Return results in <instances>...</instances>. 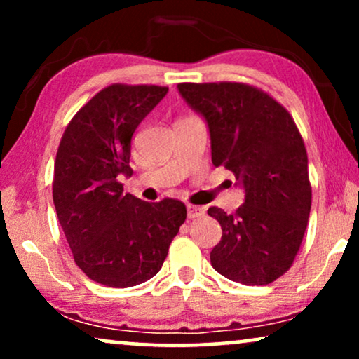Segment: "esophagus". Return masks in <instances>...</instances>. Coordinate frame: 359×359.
Masks as SVG:
<instances>
[{
	"label": "esophagus",
	"instance_id": "34e87169",
	"mask_svg": "<svg viewBox=\"0 0 359 359\" xmlns=\"http://www.w3.org/2000/svg\"><path fill=\"white\" fill-rule=\"evenodd\" d=\"M205 214V209L204 208H199V205H188V219H198V217H203Z\"/></svg>",
	"mask_w": 359,
	"mask_h": 359
}]
</instances>
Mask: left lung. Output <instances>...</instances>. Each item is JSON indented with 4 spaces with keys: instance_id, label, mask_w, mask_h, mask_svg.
<instances>
[{
    "instance_id": "left-lung-1",
    "label": "left lung",
    "mask_w": 359,
    "mask_h": 359,
    "mask_svg": "<svg viewBox=\"0 0 359 359\" xmlns=\"http://www.w3.org/2000/svg\"><path fill=\"white\" fill-rule=\"evenodd\" d=\"M180 95L208 122L212 163L245 189L235 214L209 208L222 227L210 264L230 281L263 286L292 266L312 204L307 151L286 107L245 83H180Z\"/></svg>"
}]
</instances>
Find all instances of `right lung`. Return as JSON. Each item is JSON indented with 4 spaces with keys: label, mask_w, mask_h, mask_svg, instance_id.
<instances>
[{
    "label": "right lung",
    "mask_w": 359,
    "mask_h": 359,
    "mask_svg": "<svg viewBox=\"0 0 359 359\" xmlns=\"http://www.w3.org/2000/svg\"><path fill=\"white\" fill-rule=\"evenodd\" d=\"M168 88L114 85L73 116L58 145L53 204L73 259L93 281L130 287L160 271L186 219L178 199L145 203L124 193L132 135Z\"/></svg>",
    "instance_id": "add662e5"
}]
</instances>
